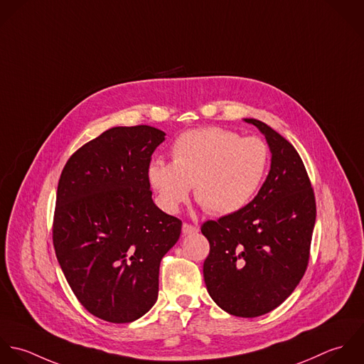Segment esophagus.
I'll list each match as a JSON object with an SVG mask.
<instances>
[{
	"instance_id": "34e87169",
	"label": "esophagus",
	"mask_w": 364,
	"mask_h": 364,
	"mask_svg": "<svg viewBox=\"0 0 364 364\" xmlns=\"http://www.w3.org/2000/svg\"><path fill=\"white\" fill-rule=\"evenodd\" d=\"M197 232H198L197 226H193L190 223H183V235H193Z\"/></svg>"
}]
</instances>
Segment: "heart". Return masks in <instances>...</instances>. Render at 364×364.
<instances>
[{"label":"heart","instance_id":"heart-1","mask_svg":"<svg viewBox=\"0 0 364 364\" xmlns=\"http://www.w3.org/2000/svg\"><path fill=\"white\" fill-rule=\"evenodd\" d=\"M171 160H151L147 166V180L163 210L177 213L194 186L196 198L207 211L226 215L246 207L260 188L270 149L259 136L201 128L176 139Z\"/></svg>","mask_w":364,"mask_h":364}]
</instances>
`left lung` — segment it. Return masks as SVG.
<instances>
[{
  "label": "left lung",
  "mask_w": 364,
  "mask_h": 364,
  "mask_svg": "<svg viewBox=\"0 0 364 364\" xmlns=\"http://www.w3.org/2000/svg\"><path fill=\"white\" fill-rule=\"evenodd\" d=\"M266 138L270 171L242 210L201 226L210 242L204 280L215 304L230 315L255 318L283 304L309 260L315 197L304 163L287 139L246 118Z\"/></svg>",
  "instance_id": "obj_1"
}]
</instances>
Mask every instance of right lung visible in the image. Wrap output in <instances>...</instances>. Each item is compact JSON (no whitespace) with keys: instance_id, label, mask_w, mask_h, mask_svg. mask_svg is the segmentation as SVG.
<instances>
[{"instance_id":"obj_1","label":"right lung","mask_w":364,"mask_h":364,"mask_svg":"<svg viewBox=\"0 0 364 364\" xmlns=\"http://www.w3.org/2000/svg\"><path fill=\"white\" fill-rule=\"evenodd\" d=\"M166 134L115 127L81 146L58 186L53 245L65 277L94 316L127 323L159 294V267L181 220L151 200L147 166Z\"/></svg>"}]
</instances>
